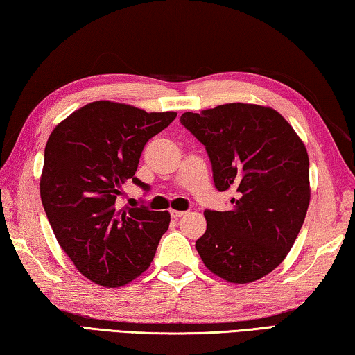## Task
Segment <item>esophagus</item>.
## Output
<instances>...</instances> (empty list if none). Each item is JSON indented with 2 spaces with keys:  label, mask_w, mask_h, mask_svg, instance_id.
<instances>
[{
  "label": "esophagus",
  "mask_w": 355,
  "mask_h": 355,
  "mask_svg": "<svg viewBox=\"0 0 355 355\" xmlns=\"http://www.w3.org/2000/svg\"><path fill=\"white\" fill-rule=\"evenodd\" d=\"M170 214H171L173 218H179V217H182L185 212H184V211H174V209H171Z\"/></svg>",
  "instance_id": "obj_1"
}]
</instances>
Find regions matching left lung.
I'll return each mask as SVG.
<instances>
[{"label":"left lung","mask_w":355,"mask_h":355,"mask_svg":"<svg viewBox=\"0 0 355 355\" xmlns=\"http://www.w3.org/2000/svg\"><path fill=\"white\" fill-rule=\"evenodd\" d=\"M181 123L205 144L220 191L234 190L231 211H206L195 247L212 274L252 283L283 263L310 205L304 141L277 110L225 103L184 113Z\"/></svg>","instance_id":"obj_1"}]
</instances>
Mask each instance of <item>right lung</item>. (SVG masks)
<instances>
[{"label":"right lung","instance_id":"obj_1","mask_svg":"<svg viewBox=\"0 0 355 355\" xmlns=\"http://www.w3.org/2000/svg\"><path fill=\"white\" fill-rule=\"evenodd\" d=\"M178 113L96 101L58 124L45 146L40 200L51 230L81 275L103 288L135 280L153 263L170 212L119 207L144 144Z\"/></svg>","mask_w":355,"mask_h":355}]
</instances>
